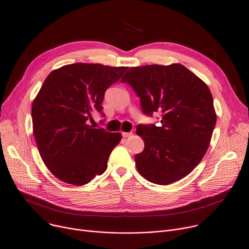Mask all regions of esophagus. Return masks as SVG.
<instances>
[{
	"mask_svg": "<svg viewBox=\"0 0 249 249\" xmlns=\"http://www.w3.org/2000/svg\"><path fill=\"white\" fill-rule=\"evenodd\" d=\"M122 136L124 138H129V137L133 136V133L132 132H122Z\"/></svg>",
	"mask_w": 249,
	"mask_h": 249,
	"instance_id": "obj_1",
	"label": "esophagus"
}]
</instances>
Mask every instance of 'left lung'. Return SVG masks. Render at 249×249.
Masks as SVG:
<instances>
[{
  "label": "left lung",
  "instance_id": "obj_1",
  "mask_svg": "<svg viewBox=\"0 0 249 249\" xmlns=\"http://www.w3.org/2000/svg\"><path fill=\"white\" fill-rule=\"evenodd\" d=\"M121 81L137 93L144 114L162 115L159 127H137L144 142L135 155L139 173L163 186L189 175L203 158L216 124L207 85L179 63L131 67Z\"/></svg>",
  "mask_w": 249,
  "mask_h": 249
}]
</instances>
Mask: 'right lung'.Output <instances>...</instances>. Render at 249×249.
<instances>
[{"label":"right lung","mask_w":249,"mask_h":249,"mask_svg":"<svg viewBox=\"0 0 249 249\" xmlns=\"http://www.w3.org/2000/svg\"><path fill=\"white\" fill-rule=\"evenodd\" d=\"M127 69L78 62L46 78L32 105L33 134L42 160L60 181L83 186L107 170L122 136L97 129L88 120L93 112H102L107 89Z\"/></svg>","instance_id":"1"}]
</instances>
